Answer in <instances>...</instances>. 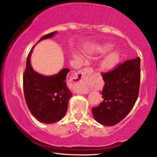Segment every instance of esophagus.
Segmentation results:
<instances>
[{
    "mask_svg": "<svg viewBox=\"0 0 157 157\" xmlns=\"http://www.w3.org/2000/svg\"><path fill=\"white\" fill-rule=\"evenodd\" d=\"M89 71L86 68L82 69L77 73L71 79V84L74 92L82 94H86L89 92Z\"/></svg>",
    "mask_w": 157,
    "mask_h": 157,
    "instance_id": "1",
    "label": "esophagus"
}]
</instances>
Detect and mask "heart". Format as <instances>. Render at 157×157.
Listing matches in <instances>:
<instances>
[{
  "mask_svg": "<svg viewBox=\"0 0 157 157\" xmlns=\"http://www.w3.org/2000/svg\"><path fill=\"white\" fill-rule=\"evenodd\" d=\"M112 45L109 43H106V44H98L95 45L93 47L91 48V49H89V53H105L107 52L108 50H109L111 48H112ZM74 57L76 59L80 60L81 57L79 56L78 55L74 54ZM119 59V54L118 52H113L109 54L108 56L106 57L104 59L102 60V68L105 70H109L113 68L114 66L116 64V63L118 62Z\"/></svg>",
  "mask_w": 157,
  "mask_h": 157,
  "instance_id": "b5f03b06",
  "label": "heart"
}]
</instances>
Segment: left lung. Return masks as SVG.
Returning a JSON list of instances; mask_svg holds the SVG:
<instances>
[{"mask_svg": "<svg viewBox=\"0 0 157 157\" xmlns=\"http://www.w3.org/2000/svg\"><path fill=\"white\" fill-rule=\"evenodd\" d=\"M140 57L127 60L112 71L102 73L104 100L92 108L95 121L107 126L115 125L125 117L139 96L140 82Z\"/></svg>", "mask_w": 157, "mask_h": 157, "instance_id": "left-lung-1", "label": "left lung"}]
</instances>
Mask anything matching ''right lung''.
Returning <instances> with one entry per match:
<instances>
[{"instance_id": "add662e5", "label": "right lung", "mask_w": 157, "mask_h": 157, "mask_svg": "<svg viewBox=\"0 0 157 157\" xmlns=\"http://www.w3.org/2000/svg\"><path fill=\"white\" fill-rule=\"evenodd\" d=\"M56 32L46 34L38 41L51 38ZM37 42V43H38ZM33 46L29 52L23 74V91L26 104L37 120L50 124L60 121L68 109L72 93L66 85L68 68L62 69L56 75L44 76L32 68L30 57Z\"/></svg>"}]
</instances>
